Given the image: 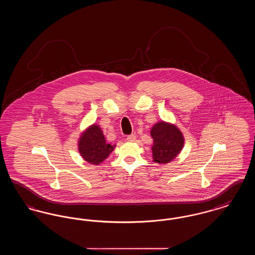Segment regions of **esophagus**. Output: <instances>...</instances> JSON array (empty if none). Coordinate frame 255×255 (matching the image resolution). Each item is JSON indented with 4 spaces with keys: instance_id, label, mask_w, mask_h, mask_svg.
<instances>
[{
    "instance_id": "1",
    "label": "esophagus",
    "mask_w": 255,
    "mask_h": 255,
    "mask_svg": "<svg viewBox=\"0 0 255 255\" xmlns=\"http://www.w3.org/2000/svg\"><path fill=\"white\" fill-rule=\"evenodd\" d=\"M135 139H136V135H135L134 133H132V134H130V135L127 136V140H128V141H134Z\"/></svg>"
}]
</instances>
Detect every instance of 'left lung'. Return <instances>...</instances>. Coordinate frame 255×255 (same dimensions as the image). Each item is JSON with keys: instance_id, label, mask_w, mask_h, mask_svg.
Wrapping results in <instances>:
<instances>
[{"instance_id": "left-lung-1", "label": "left lung", "mask_w": 255, "mask_h": 255, "mask_svg": "<svg viewBox=\"0 0 255 255\" xmlns=\"http://www.w3.org/2000/svg\"><path fill=\"white\" fill-rule=\"evenodd\" d=\"M151 135L154 139L153 158L158 163H168L182 151L183 136L176 126L158 122L152 128Z\"/></svg>"}]
</instances>
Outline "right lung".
<instances>
[{
	"mask_svg": "<svg viewBox=\"0 0 255 255\" xmlns=\"http://www.w3.org/2000/svg\"><path fill=\"white\" fill-rule=\"evenodd\" d=\"M78 147L81 156L92 164L102 162L114 149L106 142L104 134L97 125H93L82 134Z\"/></svg>",
	"mask_w": 255,
	"mask_h": 255,
	"instance_id": "add662e5",
	"label": "right lung"
}]
</instances>
